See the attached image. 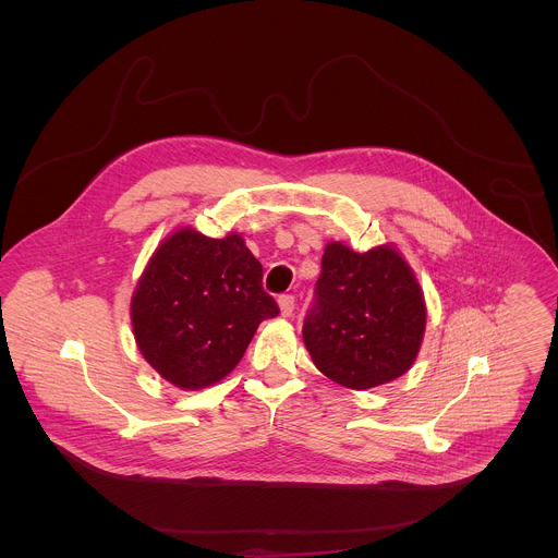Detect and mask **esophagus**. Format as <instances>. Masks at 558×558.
<instances>
[{"label": "esophagus", "instance_id": "obj_1", "mask_svg": "<svg viewBox=\"0 0 558 558\" xmlns=\"http://www.w3.org/2000/svg\"><path fill=\"white\" fill-rule=\"evenodd\" d=\"M279 310H281V316H283V318H290L292 312H294V296H290V294L281 296V299H279Z\"/></svg>", "mask_w": 558, "mask_h": 558}]
</instances>
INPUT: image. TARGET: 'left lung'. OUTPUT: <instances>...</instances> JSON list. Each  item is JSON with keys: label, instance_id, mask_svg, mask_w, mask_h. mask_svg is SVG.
<instances>
[{"label": "left lung", "instance_id": "obj_1", "mask_svg": "<svg viewBox=\"0 0 558 558\" xmlns=\"http://www.w3.org/2000/svg\"><path fill=\"white\" fill-rule=\"evenodd\" d=\"M425 324L423 290L393 242L365 253L339 240L324 246L303 341L326 378L352 391L396 380L416 361Z\"/></svg>", "mask_w": 558, "mask_h": 558}]
</instances>
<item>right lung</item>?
<instances>
[{
	"mask_svg": "<svg viewBox=\"0 0 558 558\" xmlns=\"http://www.w3.org/2000/svg\"><path fill=\"white\" fill-rule=\"evenodd\" d=\"M262 272L239 232L208 239L180 226L160 240L131 296V324L162 380L197 391L239 365L259 322L279 314Z\"/></svg>",
	"mask_w": 558,
	"mask_h": 558,
	"instance_id": "right-lung-1",
	"label": "right lung"
}]
</instances>
